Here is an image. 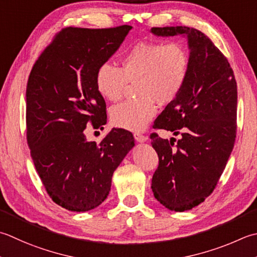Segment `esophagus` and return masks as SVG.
Listing matches in <instances>:
<instances>
[{"label":"esophagus","instance_id":"obj_1","mask_svg":"<svg viewBox=\"0 0 257 257\" xmlns=\"http://www.w3.org/2000/svg\"><path fill=\"white\" fill-rule=\"evenodd\" d=\"M134 137H135L136 140H137L138 143H145V142H147V140H148L147 136L142 135V134H135Z\"/></svg>","mask_w":257,"mask_h":257}]
</instances>
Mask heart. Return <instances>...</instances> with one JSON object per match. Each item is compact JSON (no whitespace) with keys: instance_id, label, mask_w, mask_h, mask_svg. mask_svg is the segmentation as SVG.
<instances>
[{"instance_id":"heart-1","label":"heart","mask_w":257,"mask_h":257,"mask_svg":"<svg viewBox=\"0 0 257 257\" xmlns=\"http://www.w3.org/2000/svg\"><path fill=\"white\" fill-rule=\"evenodd\" d=\"M189 67V52L184 44L142 42L122 55L121 68L110 63L100 65L95 87L104 99L118 101L128 82H137L138 98L114 105L110 117L120 128L143 132L155 117V101L169 103L182 91Z\"/></svg>"}]
</instances>
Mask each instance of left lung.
<instances>
[{"instance_id":"1","label":"left lung","mask_w":257,"mask_h":257,"mask_svg":"<svg viewBox=\"0 0 257 257\" xmlns=\"http://www.w3.org/2000/svg\"><path fill=\"white\" fill-rule=\"evenodd\" d=\"M157 37L187 39L190 67L182 91L155 120L154 128L180 139L150 135L158 154L152 189L175 212L189 210L208 197L222 176L236 138L237 85L224 54L203 32L188 27L152 28Z\"/></svg>"}]
</instances>
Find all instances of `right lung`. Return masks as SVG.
<instances>
[{
  "label": "right lung",
  "mask_w": 257,
  "mask_h": 257,
  "mask_svg": "<svg viewBox=\"0 0 257 257\" xmlns=\"http://www.w3.org/2000/svg\"><path fill=\"white\" fill-rule=\"evenodd\" d=\"M133 27L65 28L45 48L27 85V138L35 169L55 204L88 212L108 197L114 170L135 146L134 136L112 129L102 142L87 140L88 122H107L95 72Z\"/></svg>",
  "instance_id": "obj_1"
}]
</instances>
